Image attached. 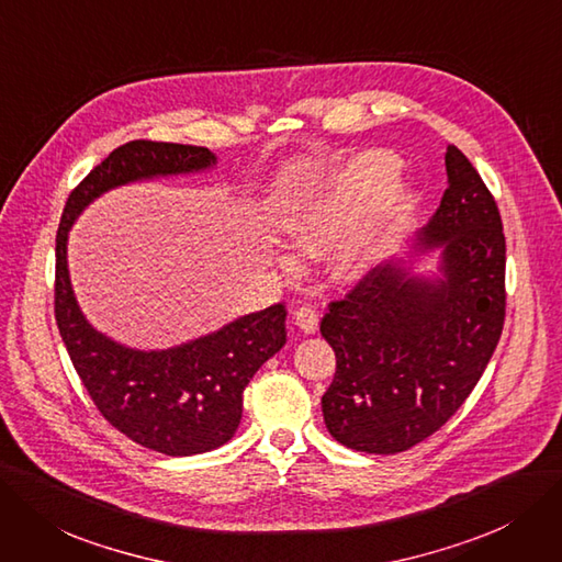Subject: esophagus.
<instances>
[{"label": "esophagus", "instance_id": "34e87169", "mask_svg": "<svg viewBox=\"0 0 562 562\" xmlns=\"http://www.w3.org/2000/svg\"><path fill=\"white\" fill-rule=\"evenodd\" d=\"M293 321L302 334H316L318 329V313L311 306H300L293 313Z\"/></svg>", "mask_w": 562, "mask_h": 562}]
</instances>
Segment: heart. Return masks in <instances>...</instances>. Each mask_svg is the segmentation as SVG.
I'll list each match as a JSON object with an SVG mask.
<instances>
[{
    "label": "heart",
    "instance_id": "b5f03b06",
    "mask_svg": "<svg viewBox=\"0 0 562 562\" xmlns=\"http://www.w3.org/2000/svg\"><path fill=\"white\" fill-rule=\"evenodd\" d=\"M398 170L401 161L392 151L355 154L290 210L283 223L290 244L308 258L336 248L334 279H364L406 231L417 205V191L396 179ZM279 265L293 269V258L281 256Z\"/></svg>",
    "mask_w": 562,
    "mask_h": 562
}]
</instances>
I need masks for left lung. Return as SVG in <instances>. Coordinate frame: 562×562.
<instances>
[{
  "label": "left lung",
  "instance_id": "8db88e82",
  "mask_svg": "<svg viewBox=\"0 0 562 562\" xmlns=\"http://www.w3.org/2000/svg\"><path fill=\"white\" fill-rule=\"evenodd\" d=\"M445 166L434 218L346 300L331 302L321 323L336 355L325 426L357 452L396 454L436 434L475 390L501 339V212L454 145Z\"/></svg>",
  "mask_w": 562,
  "mask_h": 562
}]
</instances>
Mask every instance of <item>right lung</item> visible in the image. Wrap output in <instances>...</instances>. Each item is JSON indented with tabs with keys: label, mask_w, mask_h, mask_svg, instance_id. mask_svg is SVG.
Masks as SVG:
<instances>
[{
	"label": "right lung",
	"mask_w": 562,
	"mask_h": 562,
	"mask_svg": "<svg viewBox=\"0 0 562 562\" xmlns=\"http://www.w3.org/2000/svg\"><path fill=\"white\" fill-rule=\"evenodd\" d=\"M205 147L133 140L112 151L66 200L55 246V318L71 362L101 415L133 442L166 457L226 445L241 419L244 387L285 346V306L246 313L164 350L128 348L82 313L69 274V233L103 193L136 182L210 172Z\"/></svg>",
	"instance_id": "add662e5"
}]
</instances>
